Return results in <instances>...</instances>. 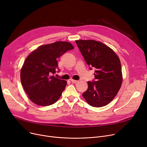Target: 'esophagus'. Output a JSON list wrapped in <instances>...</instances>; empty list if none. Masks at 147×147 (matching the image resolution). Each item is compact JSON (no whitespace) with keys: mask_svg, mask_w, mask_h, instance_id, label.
<instances>
[{"mask_svg":"<svg viewBox=\"0 0 147 147\" xmlns=\"http://www.w3.org/2000/svg\"><path fill=\"white\" fill-rule=\"evenodd\" d=\"M71 82L72 83H76L78 82V80H76L71 79Z\"/></svg>","mask_w":147,"mask_h":147,"instance_id":"34e87169","label":"esophagus"}]
</instances>
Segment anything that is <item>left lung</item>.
Masks as SVG:
<instances>
[{"label": "left lung", "instance_id": "8db88e82", "mask_svg": "<svg viewBox=\"0 0 147 147\" xmlns=\"http://www.w3.org/2000/svg\"><path fill=\"white\" fill-rule=\"evenodd\" d=\"M86 63L96 68L95 81L88 82V88L82 96L91 106L101 107L111 102L123 81L119 57L109 46L94 40H76Z\"/></svg>", "mask_w": 147, "mask_h": 147}]
</instances>
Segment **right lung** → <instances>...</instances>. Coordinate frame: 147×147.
I'll return each instance as SVG.
<instances>
[{
  "mask_svg": "<svg viewBox=\"0 0 147 147\" xmlns=\"http://www.w3.org/2000/svg\"><path fill=\"white\" fill-rule=\"evenodd\" d=\"M73 49L71 43L58 41L38 46L27 57L21 69V82L28 98L33 103L48 106L59 99L67 81L52 74L58 68L57 59Z\"/></svg>",
  "mask_w": 147,
  "mask_h": 147,
  "instance_id": "obj_1",
  "label": "right lung"
}]
</instances>
